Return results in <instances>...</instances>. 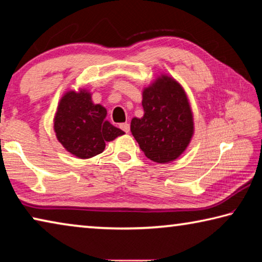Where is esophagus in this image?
Listing matches in <instances>:
<instances>
[{"mask_svg": "<svg viewBox=\"0 0 262 262\" xmlns=\"http://www.w3.org/2000/svg\"><path fill=\"white\" fill-rule=\"evenodd\" d=\"M119 127H121L124 132H126V134L130 131V124L128 123H122L121 125H119Z\"/></svg>", "mask_w": 262, "mask_h": 262, "instance_id": "esophagus-1", "label": "esophagus"}]
</instances>
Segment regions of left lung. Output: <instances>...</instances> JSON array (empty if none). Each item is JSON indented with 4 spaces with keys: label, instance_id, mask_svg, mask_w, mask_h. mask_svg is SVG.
I'll return each mask as SVG.
<instances>
[{
    "label": "left lung",
    "instance_id": "1",
    "mask_svg": "<svg viewBox=\"0 0 262 262\" xmlns=\"http://www.w3.org/2000/svg\"><path fill=\"white\" fill-rule=\"evenodd\" d=\"M144 116L134 117L131 132L149 160L174 161L186 151L194 136V117L186 92L166 74L143 91Z\"/></svg>",
    "mask_w": 262,
    "mask_h": 262
}]
</instances>
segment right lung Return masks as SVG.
Returning a JSON list of instances; mask_svg holds the SVG:
<instances>
[{
  "instance_id": "right-lung-1",
  "label": "right lung",
  "mask_w": 262,
  "mask_h": 262,
  "mask_svg": "<svg viewBox=\"0 0 262 262\" xmlns=\"http://www.w3.org/2000/svg\"><path fill=\"white\" fill-rule=\"evenodd\" d=\"M105 117L106 109L92 101L87 89L68 91L55 111V136L66 151L79 159H89L104 151L105 141L124 135Z\"/></svg>"
}]
</instances>
